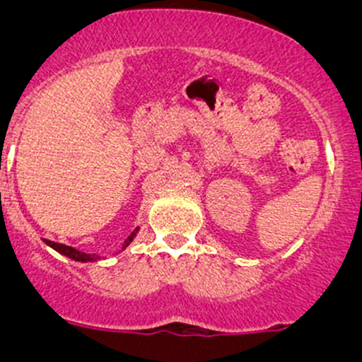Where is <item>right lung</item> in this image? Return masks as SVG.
<instances>
[{"label": "right lung", "mask_w": 362, "mask_h": 362, "mask_svg": "<svg viewBox=\"0 0 362 362\" xmlns=\"http://www.w3.org/2000/svg\"><path fill=\"white\" fill-rule=\"evenodd\" d=\"M138 229H140V228H136L133 233H131L129 236H127L126 242H124V245H122V250L126 249V247L129 245L131 242H133L134 236L138 235ZM45 243H47V245H49V247H52L54 250L59 252V254H63V255H66V257L73 259V261H78V262H93V261H98V259H100V255H96V254H86V252H80V250L73 249V247L63 245V243L50 242V240H45Z\"/></svg>", "instance_id": "1"}]
</instances>
